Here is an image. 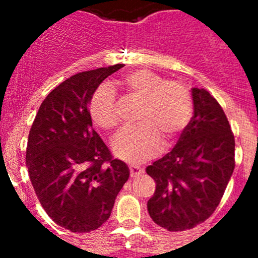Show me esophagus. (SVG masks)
Masks as SVG:
<instances>
[{"instance_id":"1","label":"esophagus","mask_w":258,"mask_h":258,"mask_svg":"<svg viewBox=\"0 0 258 258\" xmlns=\"http://www.w3.org/2000/svg\"><path fill=\"white\" fill-rule=\"evenodd\" d=\"M129 169H131V177H132V178L140 177V175H142L143 173H145V169H143V168H141V166H138V165H131V166H129Z\"/></svg>"}]
</instances>
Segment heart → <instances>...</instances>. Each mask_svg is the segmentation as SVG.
<instances>
[{
    "instance_id": "heart-1",
    "label": "heart",
    "mask_w": 258,
    "mask_h": 258,
    "mask_svg": "<svg viewBox=\"0 0 258 258\" xmlns=\"http://www.w3.org/2000/svg\"><path fill=\"white\" fill-rule=\"evenodd\" d=\"M129 99L138 102L137 126L127 127L113 141V151L131 163H142L174 142L190 122L192 99L187 86L181 81L165 80L150 70H136L117 81ZM93 121L104 131L120 125V115L112 89L103 85L90 101Z\"/></svg>"
}]
</instances>
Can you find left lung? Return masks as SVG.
<instances>
[{
  "label": "left lung",
  "instance_id": "8db88e82",
  "mask_svg": "<svg viewBox=\"0 0 258 258\" xmlns=\"http://www.w3.org/2000/svg\"><path fill=\"white\" fill-rule=\"evenodd\" d=\"M194 116L174 149L146 172L156 188L150 217L168 231L203 223L220 204L235 168V140L229 120L206 89H192Z\"/></svg>",
  "mask_w": 258,
  "mask_h": 258
}]
</instances>
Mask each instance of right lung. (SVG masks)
Returning <instances> with one entry per match:
<instances>
[{"label":"right lung","instance_id":"right-lung-1","mask_svg":"<svg viewBox=\"0 0 258 258\" xmlns=\"http://www.w3.org/2000/svg\"><path fill=\"white\" fill-rule=\"evenodd\" d=\"M121 64L74 75L49 93L32 124L26 164L50 218L72 232H89L109 218L129 168L113 159L93 129L89 103Z\"/></svg>","mask_w":258,"mask_h":258}]
</instances>
